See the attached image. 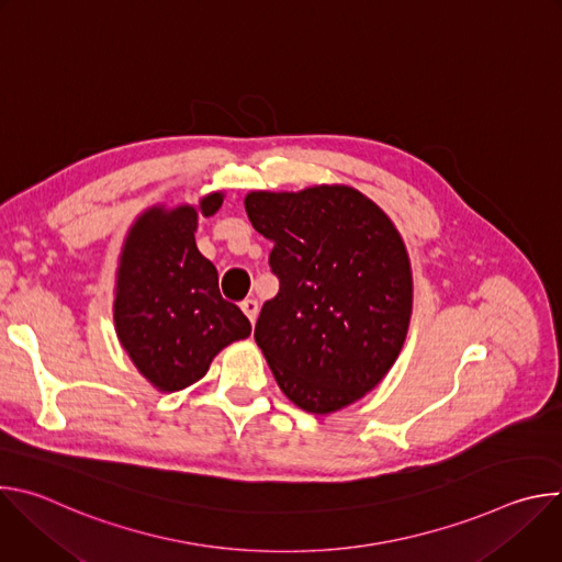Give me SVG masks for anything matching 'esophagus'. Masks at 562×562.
Wrapping results in <instances>:
<instances>
[{
    "label": "esophagus",
    "mask_w": 562,
    "mask_h": 562,
    "mask_svg": "<svg viewBox=\"0 0 562 562\" xmlns=\"http://www.w3.org/2000/svg\"><path fill=\"white\" fill-rule=\"evenodd\" d=\"M239 306H243V311H245V315L251 319V325L256 323V319H258V313H260V306H258V300H245L243 304H239Z\"/></svg>",
    "instance_id": "34e87169"
}]
</instances>
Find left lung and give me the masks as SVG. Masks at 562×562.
<instances>
[{"instance_id": "8db88e82", "label": "left lung", "mask_w": 562, "mask_h": 562, "mask_svg": "<svg viewBox=\"0 0 562 562\" xmlns=\"http://www.w3.org/2000/svg\"><path fill=\"white\" fill-rule=\"evenodd\" d=\"M247 215L273 243L280 280L256 342L282 393L327 416L375 389L403 351L414 278L403 235L364 193L347 184L251 191Z\"/></svg>"}]
</instances>
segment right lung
<instances>
[{"mask_svg": "<svg viewBox=\"0 0 562 562\" xmlns=\"http://www.w3.org/2000/svg\"><path fill=\"white\" fill-rule=\"evenodd\" d=\"M224 202L222 191L195 206L155 204L131 224L115 273L113 323L135 369L162 393L202 380L213 358L251 336V323L217 289V269L195 245L198 220Z\"/></svg>", "mask_w": 562, "mask_h": 562, "instance_id": "right-lung-1", "label": "right lung"}]
</instances>
